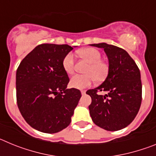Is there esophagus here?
<instances>
[{
    "label": "esophagus",
    "mask_w": 156,
    "mask_h": 156,
    "mask_svg": "<svg viewBox=\"0 0 156 156\" xmlns=\"http://www.w3.org/2000/svg\"><path fill=\"white\" fill-rule=\"evenodd\" d=\"M81 94H82L83 95L85 94H86V90H81Z\"/></svg>",
    "instance_id": "34e87169"
}]
</instances>
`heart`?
Here are the masks:
<instances>
[{"mask_svg":"<svg viewBox=\"0 0 156 156\" xmlns=\"http://www.w3.org/2000/svg\"><path fill=\"white\" fill-rule=\"evenodd\" d=\"M79 55L89 62L87 68V74H76L70 80V86L76 89H83L92 84L94 79L101 81L105 79L108 73V66L104 62L101 61V53L93 48H87L78 51ZM73 54L69 52L62 60V67L66 73L72 74L74 72Z\"/></svg>","mask_w":156,"mask_h":156,"instance_id":"obj_1","label":"heart"}]
</instances>
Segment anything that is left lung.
I'll return each instance as SVG.
<instances>
[{
    "mask_svg": "<svg viewBox=\"0 0 156 156\" xmlns=\"http://www.w3.org/2000/svg\"><path fill=\"white\" fill-rule=\"evenodd\" d=\"M90 46L103 48L108 60V75L104 82L86 92L91 98L89 111L95 124L108 131L126 127L137 115L142 95L138 67L129 54L106 43ZM98 91L107 92L99 95Z\"/></svg>",
    "mask_w": 156,
    "mask_h": 156,
    "instance_id": "obj_1",
    "label": "left lung"
}]
</instances>
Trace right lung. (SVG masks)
Wrapping results in <instances>:
<instances>
[{
    "instance_id": "1",
    "label": "right lung",
    "mask_w": 156,
    "mask_h": 156,
    "mask_svg": "<svg viewBox=\"0 0 156 156\" xmlns=\"http://www.w3.org/2000/svg\"><path fill=\"white\" fill-rule=\"evenodd\" d=\"M73 48L68 44H40L18 67V107L27 123L38 131L57 133L71 122L81 92L76 88L67 89L69 79L62 60Z\"/></svg>"
}]
</instances>
